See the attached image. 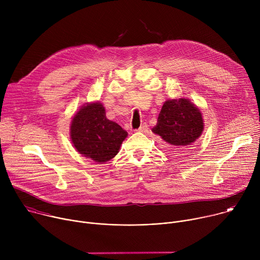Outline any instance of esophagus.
Listing matches in <instances>:
<instances>
[{"label":"esophagus","mask_w":260,"mask_h":260,"mask_svg":"<svg viewBox=\"0 0 260 260\" xmlns=\"http://www.w3.org/2000/svg\"><path fill=\"white\" fill-rule=\"evenodd\" d=\"M137 131H138V132H142V133H143V132H147V131H148V125H147L146 123H144V124H142Z\"/></svg>","instance_id":"obj_1"}]
</instances>
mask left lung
<instances>
[{"mask_svg": "<svg viewBox=\"0 0 260 260\" xmlns=\"http://www.w3.org/2000/svg\"><path fill=\"white\" fill-rule=\"evenodd\" d=\"M204 129L201 111L186 99L167 101L152 132L165 141L170 152L188 150Z\"/></svg>", "mask_w": 260, "mask_h": 260, "instance_id": "1", "label": "left lung"}]
</instances>
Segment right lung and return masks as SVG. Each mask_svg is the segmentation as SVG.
Wrapping results in <instances>:
<instances>
[{"label":"right lung","instance_id":"obj_1","mask_svg":"<svg viewBox=\"0 0 260 260\" xmlns=\"http://www.w3.org/2000/svg\"><path fill=\"white\" fill-rule=\"evenodd\" d=\"M127 133L116 122L106 117L100 103L83 106L74 116L71 139L77 151L96 162L113 158Z\"/></svg>","mask_w":260,"mask_h":260}]
</instances>
